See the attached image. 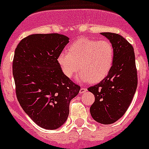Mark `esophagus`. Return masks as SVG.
I'll return each mask as SVG.
<instances>
[{
    "label": "esophagus",
    "mask_w": 149,
    "mask_h": 149,
    "mask_svg": "<svg viewBox=\"0 0 149 149\" xmlns=\"http://www.w3.org/2000/svg\"><path fill=\"white\" fill-rule=\"evenodd\" d=\"M87 90V88H85V87H81V89H80V90H79V93L80 94L84 93Z\"/></svg>",
    "instance_id": "34e87169"
}]
</instances>
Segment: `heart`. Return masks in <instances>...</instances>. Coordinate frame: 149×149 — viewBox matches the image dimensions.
I'll use <instances>...</instances> for the list:
<instances>
[{
    "label": "heart",
    "mask_w": 149,
    "mask_h": 149,
    "mask_svg": "<svg viewBox=\"0 0 149 149\" xmlns=\"http://www.w3.org/2000/svg\"><path fill=\"white\" fill-rule=\"evenodd\" d=\"M114 61V48L108 40L83 37L68 47V52L61 53L57 62L67 78L73 77L80 70L79 81L99 82L108 75Z\"/></svg>",
    "instance_id": "heart-1"
}]
</instances>
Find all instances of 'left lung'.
Instances as JSON below:
<instances>
[{"instance_id": "left-lung-1", "label": "left lung", "mask_w": 149, "mask_h": 149, "mask_svg": "<svg viewBox=\"0 0 149 149\" xmlns=\"http://www.w3.org/2000/svg\"><path fill=\"white\" fill-rule=\"evenodd\" d=\"M101 34L114 48V61L107 76L87 90L95 95L90 114L95 121L111 124L125 114L137 87V71L132 45L122 36L111 32Z\"/></svg>"}]
</instances>
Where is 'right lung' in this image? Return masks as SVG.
<instances>
[{
  "label": "right lung",
  "mask_w": 149,
  "mask_h": 149,
  "mask_svg": "<svg viewBox=\"0 0 149 149\" xmlns=\"http://www.w3.org/2000/svg\"><path fill=\"white\" fill-rule=\"evenodd\" d=\"M69 42L63 34H31L15 48L12 73L19 104L38 126L56 129L69 115L80 86L62 73L57 58Z\"/></svg>",
  "instance_id": "add662e5"
}]
</instances>
